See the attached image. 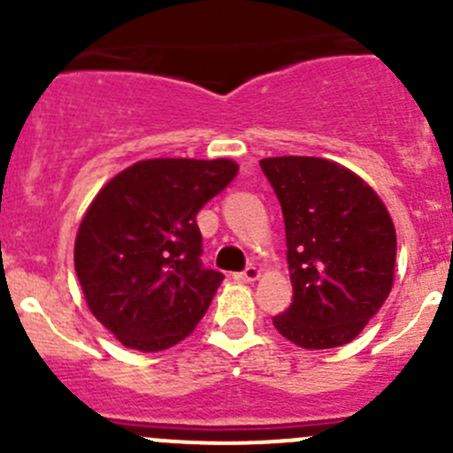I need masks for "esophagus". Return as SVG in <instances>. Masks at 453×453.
<instances>
[{
    "label": "esophagus",
    "instance_id": "obj_1",
    "mask_svg": "<svg viewBox=\"0 0 453 453\" xmlns=\"http://www.w3.org/2000/svg\"><path fill=\"white\" fill-rule=\"evenodd\" d=\"M258 276H260V269L254 267V265H250V267H245L243 272L234 273L236 280H241V282H254Z\"/></svg>",
    "mask_w": 453,
    "mask_h": 453
}]
</instances>
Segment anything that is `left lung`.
Returning a JSON list of instances; mask_svg holds the SVG:
<instances>
[{
  "label": "left lung",
  "mask_w": 453,
  "mask_h": 453,
  "mask_svg": "<svg viewBox=\"0 0 453 453\" xmlns=\"http://www.w3.org/2000/svg\"><path fill=\"white\" fill-rule=\"evenodd\" d=\"M282 208L294 300L273 326L303 349L349 344L395 280L396 234L362 177L319 157L260 159Z\"/></svg>",
  "instance_id": "1"
}]
</instances>
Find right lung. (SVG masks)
Instances as JSON below:
<instances>
[{
	"label": "right lung",
	"instance_id": "obj_1",
	"mask_svg": "<svg viewBox=\"0 0 453 453\" xmlns=\"http://www.w3.org/2000/svg\"><path fill=\"white\" fill-rule=\"evenodd\" d=\"M236 173L230 159H144L87 208L76 276L89 311L127 349H171L208 311L223 273L201 263L197 212Z\"/></svg>",
	"mask_w": 453,
	"mask_h": 453
}]
</instances>
